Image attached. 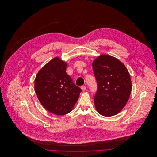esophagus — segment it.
I'll return each instance as SVG.
<instances>
[{
  "label": "esophagus",
  "instance_id": "1",
  "mask_svg": "<svg viewBox=\"0 0 157 157\" xmlns=\"http://www.w3.org/2000/svg\"><path fill=\"white\" fill-rule=\"evenodd\" d=\"M81 90H82L83 91H85V90H86V86H85V85L82 86H81Z\"/></svg>",
  "mask_w": 157,
  "mask_h": 157
}]
</instances>
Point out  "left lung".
<instances>
[{"label":"left lung","mask_w":157,"mask_h":157,"mask_svg":"<svg viewBox=\"0 0 157 157\" xmlns=\"http://www.w3.org/2000/svg\"><path fill=\"white\" fill-rule=\"evenodd\" d=\"M97 92L94 102L98 113L111 117L121 111L128 102L132 90L130 75L120 60L101 55L92 62Z\"/></svg>","instance_id":"obj_1"}]
</instances>
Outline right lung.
<instances>
[{
	"label": "right lung",
	"mask_w": 157,
	"mask_h": 157,
	"mask_svg": "<svg viewBox=\"0 0 157 157\" xmlns=\"http://www.w3.org/2000/svg\"><path fill=\"white\" fill-rule=\"evenodd\" d=\"M67 63L55 57L38 72L35 79L37 98L46 110L56 115L72 111L81 90L66 72Z\"/></svg>",
	"instance_id": "1"
}]
</instances>
